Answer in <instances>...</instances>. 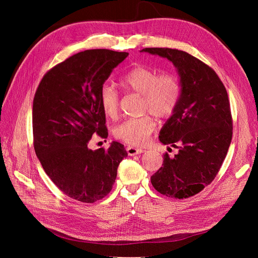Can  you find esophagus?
<instances>
[{"instance_id":"34e87169","label":"esophagus","mask_w":258,"mask_h":258,"mask_svg":"<svg viewBox=\"0 0 258 258\" xmlns=\"http://www.w3.org/2000/svg\"><path fill=\"white\" fill-rule=\"evenodd\" d=\"M126 151L129 156H135V155H139V154H142L145 152V150H142V148H138V147H134V146H128L126 148Z\"/></svg>"}]
</instances>
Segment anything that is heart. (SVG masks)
<instances>
[{
	"instance_id": "obj_1",
	"label": "heart",
	"mask_w": 258,
	"mask_h": 258,
	"mask_svg": "<svg viewBox=\"0 0 258 258\" xmlns=\"http://www.w3.org/2000/svg\"><path fill=\"white\" fill-rule=\"evenodd\" d=\"M119 85L126 90L142 96V112L165 119L172 115L178 104L182 86L177 76L162 74L144 66H136L121 76ZM99 101L103 113L114 117L118 113V96L116 90L104 85L100 90ZM156 122L151 115L123 120L114 128V136L132 146L146 143L155 130Z\"/></svg>"
}]
</instances>
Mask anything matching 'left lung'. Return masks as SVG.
I'll return each mask as SVG.
<instances>
[{
  "label": "left lung",
  "instance_id": "obj_1",
  "mask_svg": "<svg viewBox=\"0 0 258 258\" xmlns=\"http://www.w3.org/2000/svg\"><path fill=\"white\" fill-rule=\"evenodd\" d=\"M141 52L172 62L182 86L175 111L159 132V141L178 153L172 158L163 155L162 167L151 182L167 197H191L213 181L227 155L232 138L227 91L214 70L189 53L171 48Z\"/></svg>",
  "mask_w": 258,
  "mask_h": 258
}]
</instances>
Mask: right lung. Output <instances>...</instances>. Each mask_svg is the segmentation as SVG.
I'll list each match as a JSON object with an SVG mask.
<instances>
[{"instance_id": "1", "label": "right lung", "mask_w": 258, "mask_h": 258, "mask_svg": "<svg viewBox=\"0 0 258 258\" xmlns=\"http://www.w3.org/2000/svg\"><path fill=\"white\" fill-rule=\"evenodd\" d=\"M128 52L85 50L44 75L33 100L34 150L51 181L67 196L86 204L111 191L117 168L128 154L123 145L92 151V135L107 138L99 96Z\"/></svg>"}]
</instances>
